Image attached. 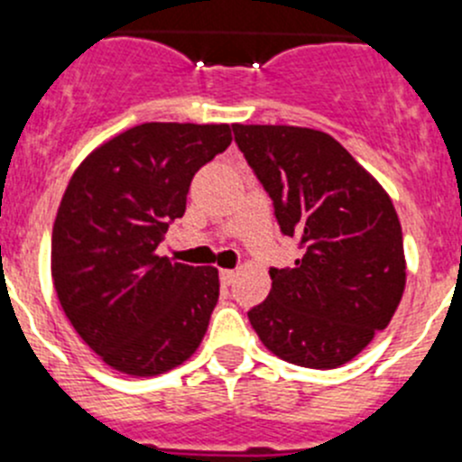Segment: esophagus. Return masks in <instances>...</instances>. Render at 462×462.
Instances as JSON below:
<instances>
[{"mask_svg":"<svg viewBox=\"0 0 462 462\" xmlns=\"http://www.w3.org/2000/svg\"><path fill=\"white\" fill-rule=\"evenodd\" d=\"M218 275H221V284H223V286H230L232 282H235L236 273H235V271H227V268H223V271L218 273Z\"/></svg>","mask_w":462,"mask_h":462,"instance_id":"1","label":"esophagus"}]
</instances>
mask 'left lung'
<instances>
[{
	"instance_id": "8db88e82",
	"label": "left lung",
	"mask_w": 462,
	"mask_h": 462,
	"mask_svg": "<svg viewBox=\"0 0 462 462\" xmlns=\"http://www.w3.org/2000/svg\"><path fill=\"white\" fill-rule=\"evenodd\" d=\"M232 131L282 235L302 250L293 268H271V293L248 311L250 325L289 364L338 368L386 329L404 293L393 200L327 133L244 124Z\"/></svg>"
}]
</instances>
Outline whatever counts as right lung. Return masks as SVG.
Masks as SVG:
<instances>
[{"label": "right lung", "mask_w": 462, "mask_h": 462, "mask_svg": "<svg viewBox=\"0 0 462 462\" xmlns=\"http://www.w3.org/2000/svg\"><path fill=\"white\" fill-rule=\"evenodd\" d=\"M227 124H142L88 155L51 235V277L80 338L110 368L155 377L189 359L218 300V271L158 257L191 178L230 146Z\"/></svg>", "instance_id": "add662e5"}]
</instances>
